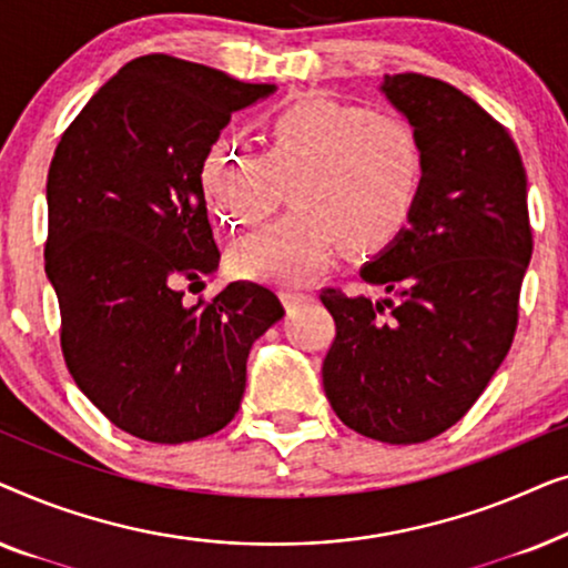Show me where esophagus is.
<instances>
[{"mask_svg":"<svg viewBox=\"0 0 568 568\" xmlns=\"http://www.w3.org/2000/svg\"><path fill=\"white\" fill-rule=\"evenodd\" d=\"M282 302L286 310H297L305 305V302H310V294L300 290H282Z\"/></svg>","mask_w":568,"mask_h":568,"instance_id":"obj_1","label":"esophagus"}]
</instances>
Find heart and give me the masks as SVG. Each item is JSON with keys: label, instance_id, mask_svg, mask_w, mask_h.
Wrapping results in <instances>:
<instances>
[{"label": "heart", "instance_id": "1", "mask_svg": "<svg viewBox=\"0 0 568 568\" xmlns=\"http://www.w3.org/2000/svg\"><path fill=\"white\" fill-rule=\"evenodd\" d=\"M426 152L414 123L393 111L328 98L300 100L266 121L263 152L209 146L199 183L224 227H253L282 189L292 212L240 240L232 271L268 284H305L346 253H375L406 230L424 191Z\"/></svg>", "mask_w": 568, "mask_h": 568}]
</instances>
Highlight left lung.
<instances>
[{"label": "left lung", "instance_id": "8db88e82", "mask_svg": "<svg viewBox=\"0 0 568 568\" xmlns=\"http://www.w3.org/2000/svg\"><path fill=\"white\" fill-rule=\"evenodd\" d=\"M426 178L408 227L362 266L387 297L323 290L336 338L323 387L348 429L416 445L460 422L507 356L532 255L527 175L509 131L453 84L387 74Z\"/></svg>", "mask_w": 568, "mask_h": 568}]
</instances>
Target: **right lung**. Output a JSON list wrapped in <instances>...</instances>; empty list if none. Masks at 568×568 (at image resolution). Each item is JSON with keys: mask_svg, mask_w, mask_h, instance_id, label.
Instances as JSON below:
<instances>
[{"mask_svg": "<svg viewBox=\"0 0 568 568\" xmlns=\"http://www.w3.org/2000/svg\"><path fill=\"white\" fill-rule=\"evenodd\" d=\"M274 90L150 53L90 98L53 152L45 276L61 352L92 406L139 439L181 445L227 426L253 341L284 315L253 282L183 300L220 266L201 160L232 113Z\"/></svg>", "mask_w": 568, "mask_h": 568, "instance_id": "right-lung-1", "label": "right lung"}]
</instances>
